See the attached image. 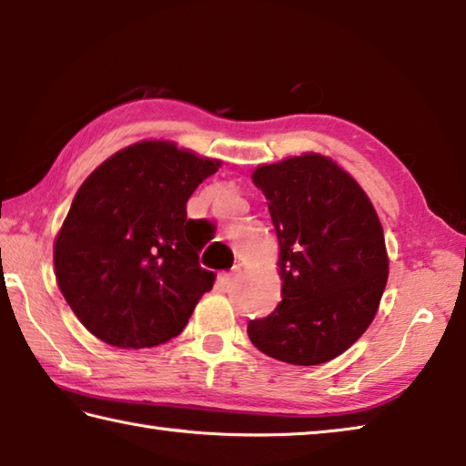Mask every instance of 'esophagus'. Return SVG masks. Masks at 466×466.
<instances>
[{
  "label": "esophagus",
  "mask_w": 466,
  "mask_h": 466,
  "mask_svg": "<svg viewBox=\"0 0 466 466\" xmlns=\"http://www.w3.org/2000/svg\"><path fill=\"white\" fill-rule=\"evenodd\" d=\"M237 271H239V266H235L231 271H225V274L218 276V284H221V286H229L231 279L237 276Z\"/></svg>",
  "instance_id": "34e87169"
}]
</instances>
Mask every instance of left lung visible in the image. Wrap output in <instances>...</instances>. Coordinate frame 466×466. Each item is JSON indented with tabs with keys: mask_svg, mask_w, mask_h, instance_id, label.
I'll list each match as a JSON object with an SVG mask.
<instances>
[{
	"mask_svg": "<svg viewBox=\"0 0 466 466\" xmlns=\"http://www.w3.org/2000/svg\"><path fill=\"white\" fill-rule=\"evenodd\" d=\"M251 180L278 235L282 302L248 335L268 357L320 365L353 345L380 309L390 259L383 227L359 182L329 156L261 164Z\"/></svg>",
	"mask_w": 466,
	"mask_h": 466,
	"instance_id": "1",
	"label": "left lung"
}]
</instances>
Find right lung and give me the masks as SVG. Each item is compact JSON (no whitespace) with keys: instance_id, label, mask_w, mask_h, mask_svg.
Wrapping results in <instances>:
<instances>
[{"instance_id":"obj_1","label":"right lung","mask_w":466,"mask_h":466,"mask_svg":"<svg viewBox=\"0 0 466 466\" xmlns=\"http://www.w3.org/2000/svg\"><path fill=\"white\" fill-rule=\"evenodd\" d=\"M221 162L166 139L107 157L76 190L55 239L60 292L85 329L119 349L178 337L215 274L198 251L203 221L187 200Z\"/></svg>"}]
</instances>
